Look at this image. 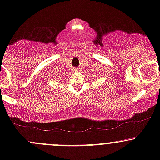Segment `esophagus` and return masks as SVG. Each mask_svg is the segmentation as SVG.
Masks as SVG:
<instances>
[{"mask_svg":"<svg viewBox=\"0 0 160 160\" xmlns=\"http://www.w3.org/2000/svg\"><path fill=\"white\" fill-rule=\"evenodd\" d=\"M77 70H78V69H77V68H75V69H74V70H75V71H77Z\"/></svg>","mask_w":160,"mask_h":160,"instance_id":"esophagus-1","label":"esophagus"}]
</instances>
